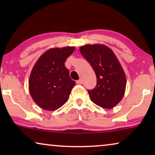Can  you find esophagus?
<instances>
[{"label": "esophagus", "mask_w": 155, "mask_h": 155, "mask_svg": "<svg viewBox=\"0 0 155 155\" xmlns=\"http://www.w3.org/2000/svg\"><path fill=\"white\" fill-rule=\"evenodd\" d=\"M76 83L78 84H82V80L81 79V78H80V80H77V81H76Z\"/></svg>", "instance_id": "esophagus-1"}]
</instances>
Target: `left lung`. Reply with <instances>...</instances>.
Returning <instances> with one entry per match:
<instances>
[{
  "label": "left lung",
  "mask_w": 155,
  "mask_h": 155,
  "mask_svg": "<svg viewBox=\"0 0 155 155\" xmlns=\"http://www.w3.org/2000/svg\"><path fill=\"white\" fill-rule=\"evenodd\" d=\"M80 51L96 74V87L87 90L91 101L104 109H112L121 101L126 86V75L117 57L104 44H86Z\"/></svg>",
  "instance_id": "obj_1"
}]
</instances>
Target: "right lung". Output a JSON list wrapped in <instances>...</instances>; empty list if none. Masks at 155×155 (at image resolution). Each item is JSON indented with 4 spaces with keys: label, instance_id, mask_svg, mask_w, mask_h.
Wrapping results in <instances>:
<instances>
[{
    "label": "right lung",
    "instance_id": "obj_1",
    "mask_svg": "<svg viewBox=\"0 0 155 155\" xmlns=\"http://www.w3.org/2000/svg\"><path fill=\"white\" fill-rule=\"evenodd\" d=\"M74 50V46L50 48L34 65L29 90L34 101L41 109L55 111L68 100L75 82L70 78L65 61Z\"/></svg>",
    "mask_w": 155,
    "mask_h": 155
}]
</instances>
